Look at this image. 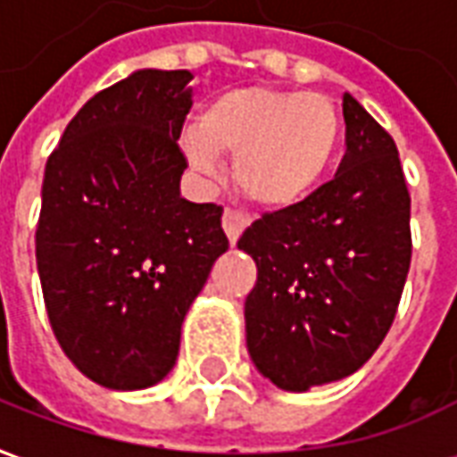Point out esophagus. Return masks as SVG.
<instances>
[{"instance_id": "esophagus-1", "label": "esophagus", "mask_w": 457, "mask_h": 457, "mask_svg": "<svg viewBox=\"0 0 457 457\" xmlns=\"http://www.w3.org/2000/svg\"><path fill=\"white\" fill-rule=\"evenodd\" d=\"M249 225V218L245 215V212H239V210L235 208H228L225 210V215H222V228H225V235H228V239L235 245L239 239V235H242V229L247 228Z\"/></svg>"}]
</instances>
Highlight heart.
Returning <instances> with one entry per match:
<instances>
[{
  "instance_id": "heart-1",
  "label": "heart",
  "mask_w": 457,
  "mask_h": 457,
  "mask_svg": "<svg viewBox=\"0 0 457 457\" xmlns=\"http://www.w3.org/2000/svg\"><path fill=\"white\" fill-rule=\"evenodd\" d=\"M340 114L328 95L274 87H237L203 110L183 139L190 163L220 173L235 159L239 188L257 203L287 205L326 176L340 144Z\"/></svg>"
}]
</instances>
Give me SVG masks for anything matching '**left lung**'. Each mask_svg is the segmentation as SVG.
<instances>
[{
	"label": "left lung",
	"mask_w": 457,
	"mask_h": 457,
	"mask_svg": "<svg viewBox=\"0 0 457 457\" xmlns=\"http://www.w3.org/2000/svg\"><path fill=\"white\" fill-rule=\"evenodd\" d=\"M343 117L336 179L264 212L237 242L257 262L245 301L249 354L287 392L337 382L372 357L411 264V195L396 144L347 93Z\"/></svg>",
	"instance_id": "8db88e82"
}]
</instances>
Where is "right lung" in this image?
<instances>
[{
	"instance_id": "add662e5",
	"label": "right lung",
	"mask_w": 457,
	"mask_h": 457,
	"mask_svg": "<svg viewBox=\"0 0 457 457\" xmlns=\"http://www.w3.org/2000/svg\"><path fill=\"white\" fill-rule=\"evenodd\" d=\"M188 71H137L90 97L46 161L36 264L55 340L107 389L176 364L180 326L228 252L222 208L180 198Z\"/></svg>"
}]
</instances>
